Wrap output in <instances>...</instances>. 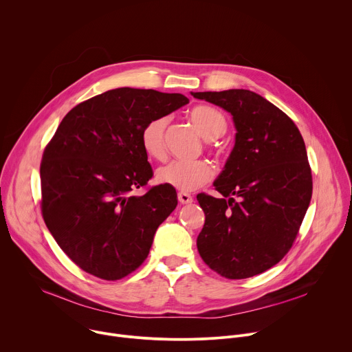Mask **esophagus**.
Listing matches in <instances>:
<instances>
[{
  "instance_id": "1",
  "label": "esophagus",
  "mask_w": 352,
  "mask_h": 352,
  "mask_svg": "<svg viewBox=\"0 0 352 352\" xmlns=\"http://www.w3.org/2000/svg\"><path fill=\"white\" fill-rule=\"evenodd\" d=\"M178 200H179V204L188 205V204H192L193 197H192L189 193H186V192H179V193H178Z\"/></svg>"
}]
</instances>
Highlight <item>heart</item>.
<instances>
[{"instance_id": "b5f03b06", "label": "heart", "mask_w": 352, "mask_h": 352, "mask_svg": "<svg viewBox=\"0 0 352 352\" xmlns=\"http://www.w3.org/2000/svg\"><path fill=\"white\" fill-rule=\"evenodd\" d=\"M189 118L197 132L206 140H214L227 131L224 116L214 107L199 106L193 109ZM167 126L166 117H156L147 121L140 131V146L147 157L163 160L166 157L164 132ZM213 177L212 167L204 162H182L174 160L157 171L160 184L173 186L181 192H192L208 184Z\"/></svg>"}]
</instances>
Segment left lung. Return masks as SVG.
Segmentation results:
<instances>
[{"mask_svg":"<svg viewBox=\"0 0 352 352\" xmlns=\"http://www.w3.org/2000/svg\"><path fill=\"white\" fill-rule=\"evenodd\" d=\"M231 114L235 144L214 181L223 197L197 195L205 226L196 245L226 278H248L277 265L292 246L312 197L302 135L261 94L230 89L190 91Z\"/></svg>","mask_w":352,"mask_h":352,"instance_id":"left-lung-1","label":"left lung"}]
</instances>
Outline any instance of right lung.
Wrapping results in <instances>:
<instances>
[{"mask_svg":"<svg viewBox=\"0 0 352 352\" xmlns=\"http://www.w3.org/2000/svg\"><path fill=\"white\" fill-rule=\"evenodd\" d=\"M188 103L179 93L118 87L78 104L61 121L40 166L41 212L82 270L114 281L147 258L178 200L168 185L132 193L153 175L140 131Z\"/></svg>","mask_w":352,"mask_h":352,"instance_id":"obj_1","label":"right lung"}]
</instances>
